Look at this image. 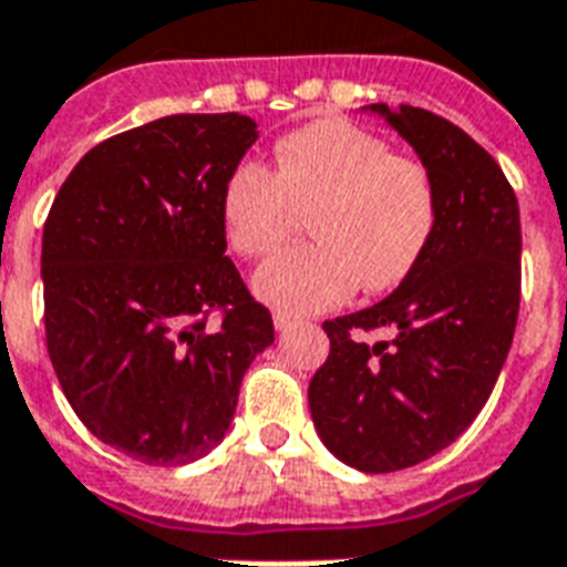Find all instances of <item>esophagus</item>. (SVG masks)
I'll list each match as a JSON object with an SVG mask.
<instances>
[{"instance_id": "1", "label": "esophagus", "mask_w": 567, "mask_h": 567, "mask_svg": "<svg viewBox=\"0 0 567 567\" xmlns=\"http://www.w3.org/2000/svg\"><path fill=\"white\" fill-rule=\"evenodd\" d=\"M297 323H300V318H297V315H288V312H276L274 315V327L279 332L291 330V327H297Z\"/></svg>"}]
</instances>
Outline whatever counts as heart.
<instances>
[{"label": "heart", "mask_w": 567, "mask_h": 567, "mask_svg": "<svg viewBox=\"0 0 567 567\" xmlns=\"http://www.w3.org/2000/svg\"><path fill=\"white\" fill-rule=\"evenodd\" d=\"M306 214L312 244L267 261L255 293L282 312H321L357 291L408 279L437 231L440 198L425 163L392 154L351 121L321 118L276 142L274 172L244 159L219 193V223L244 258H267Z\"/></svg>", "instance_id": "heart-1"}]
</instances>
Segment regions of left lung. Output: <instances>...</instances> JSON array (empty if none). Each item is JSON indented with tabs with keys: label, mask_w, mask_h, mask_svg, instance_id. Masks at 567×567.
Listing matches in <instances>:
<instances>
[{
	"label": "left lung",
	"mask_w": 567,
	"mask_h": 567,
	"mask_svg": "<svg viewBox=\"0 0 567 567\" xmlns=\"http://www.w3.org/2000/svg\"><path fill=\"white\" fill-rule=\"evenodd\" d=\"M369 110L434 175L437 231L386 300L323 321L330 357L309 410L332 455L395 473L455 443L494 392L520 309V210L499 163L457 124L408 103Z\"/></svg>",
	"instance_id": "obj_1"
}]
</instances>
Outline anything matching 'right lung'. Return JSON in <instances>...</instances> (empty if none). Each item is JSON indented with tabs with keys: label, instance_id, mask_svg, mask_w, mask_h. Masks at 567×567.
Here are the masks:
<instances>
[{
	"label": "right lung",
	"instance_id": "right-lung-1",
	"mask_svg": "<svg viewBox=\"0 0 567 567\" xmlns=\"http://www.w3.org/2000/svg\"><path fill=\"white\" fill-rule=\"evenodd\" d=\"M249 115H166L94 145L43 223L47 351L82 425L181 466L235 419L274 318L226 255L219 193L258 140Z\"/></svg>",
	"mask_w": 567,
	"mask_h": 567
}]
</instances>
